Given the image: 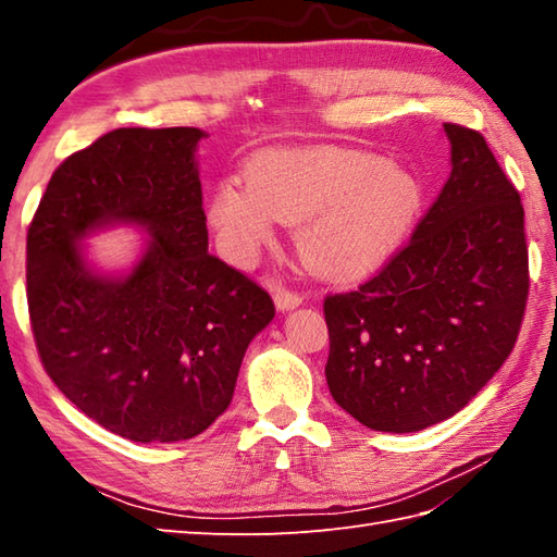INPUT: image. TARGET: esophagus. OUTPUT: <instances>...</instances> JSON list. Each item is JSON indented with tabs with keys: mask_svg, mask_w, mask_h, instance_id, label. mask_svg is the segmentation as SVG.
<instances>
[{
	"mask_svg": "<svg viewBox=\"0 0 557 557\" xmlns=\"http://www.w3.org/2000/svg\"><path fill=\"white\" fill-rule=\"evenodd\" d=\"M272 299H275V306H277L280 311L297 309V306H301V301H304L299 294H294V292H289L285 287H277L275 292H272Z\"/></svg>",
	"mask_w": 557,
	"mask_h": 557,
	"instance_id": "34e87169",
	"label": "esophagus"
}]
</instances>
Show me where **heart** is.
<instances>
[{
	"label": "heart",
	"instance_id": "heart-1",
	"mask_svg": "<svg viewBox=\"0 0 557 557\" xmlns=\"http://www.w3.org/2000/svg\"><path fill=\"white\" fill-rule=\"evenodd\" d=\"M423 184L375 152L306 146L270 148L210 196L208 220L222 251L248 265L280 222H299L297 248L327 280H357L385 265L417 224Z\"/></svg>",
	"mask_w": 557,
	"mask_h": 557
}]
</instances>
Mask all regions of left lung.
<instances>
[{
  "label": "left lung",
  "instance_id": "obj_1",
  "mask_svg": "<svg viewBox=\"0 0 557 557\" xmlns=\"http://www.w3.org/2000/svg\"><path fill=\"white\" fill-rule=\"evenodd\" d=\"M443 128L453 172L411 242L357 292L323 304L330 395L383 433L465 409L510 357L527 306L517 188L479 132Z\"/></svg>",
  "mask_w": 557,
  "mask_h": 557
}]
</instances>
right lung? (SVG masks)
<instances>
[{"instance_id": "right-lung-1", "label": "right lung", "mask_w": 557, "mask_h": 557, "mask_svg": "<svg viewBox=\"0 0 557 557\" xmlns=\"http://www.w3.org/2000/svg\"><path fill=\"white\" fill-rule=\"evenodd\" d=\"M194 126L114 128L59 164L28 230V311L47 375L134 443L203 433L230 407L270 294L208 253ZM112 226L149 239L102 273L82 242Z\"/></svg>"}]
</instances>
